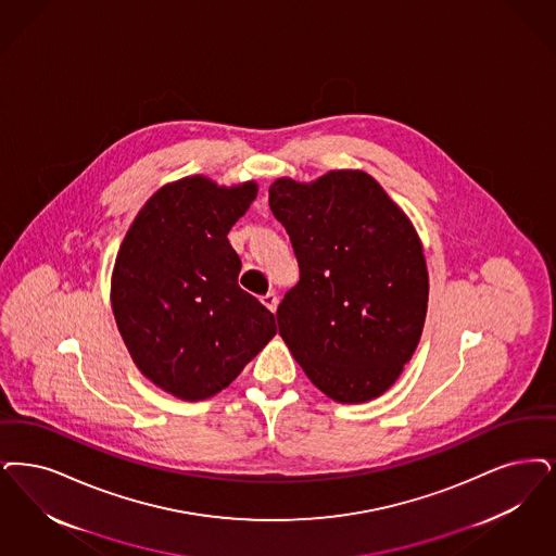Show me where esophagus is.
Returning a JSON list of instances; mask_svg holds the SVG:
<instances>
[{"mask_svg": "<svg viewBox=\"0 0 556 556\" xmlns=\"http://www.w3.org/2000/svg\"><path fill=\"white\" fill-rule=\"evenodd\" d=\"M261 302L267 306L268 311L275 312L277 311V302H279V300H277V295H275V293H267V295H263V298H261Z\"/></svg>", "mask_w": 556, "mask_h": 556, "instance_id": "obj_1", "label": "esophagus"}]
</instances>
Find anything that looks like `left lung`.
<instances>
[{"label": "left lung", "mask_w": 556, "mask_h": 556, "mask_svg": "<svg viewBox=\"0 0 556 556\" xmlns=\"http://www.w3.org/2000/svg\"><path fill=\"white\" fill-rule=\"evenodd\" d=\"M268 204L300 265L277 308L279 334L327 397L375 400L422 337L428 270L416 227L359 169L275 179Z\"/></svg>", "instance_id": "8db88e82"}]
</instances>
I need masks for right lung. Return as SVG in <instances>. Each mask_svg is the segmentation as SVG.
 Instances as JSON below:
<instances>
[{"instance_id":"obj_1","label":"right lung","mask_w":556,"mask_h":556,"mask_svg":"<svg viewBox=\"0 0 556 556\" xmlns=\"http://www.w3.org/2000/svg\"><path fill=\"white\" fill-rule=\"evenodd\" d=\"M256 194L252 179L165 184L119 245L112 275L117 329L136 368L178 400L217 395L277 333L275 316L238 286L242 261L227 240Z\"/></svg>"}]
</instances>
